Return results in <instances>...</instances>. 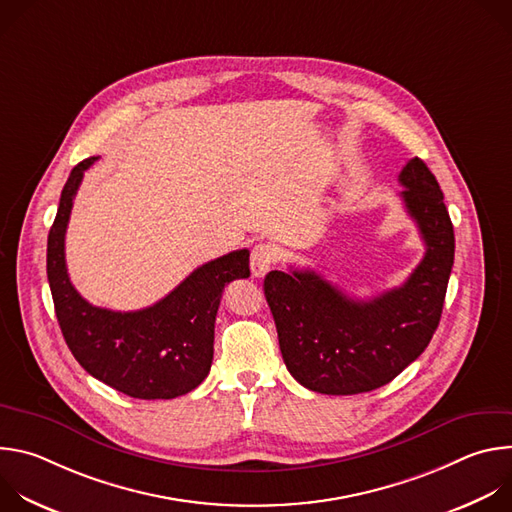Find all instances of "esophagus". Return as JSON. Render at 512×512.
<instances>
[{
    "label": "esophagus",
    "mask_w": 512,
    "mask_h": 512,
    "mask_svg": "<svg viewBox=\"0 0 512 512\" xmlns=\"http://www.w3.org/2000/svg\"><path fill=\"white\" fill-rule=\"evenodd\" d=\"M277 249L271 243H259L251 251V273L255 277H263L277 263Z\"/></svg>",
    "instance_id": "1"
}]
</instances>
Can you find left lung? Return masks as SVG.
Here are the masks:
<instances>
[{
    "label": "left lung",
    "mask_w": 512,
    "mask_h": 512,
    "mask_svg": "<svg viewBox=\"0 0 512 512\" xmlns=\"http://www.w3.org/2000/svg\"><path fill=\"white\" fill-rule=\"evenodd\" d=\"M399 182L425 245L403 285L373 300H352L312 269L265 275L283 362L310 391L356 395L391 383L440 324L456 247L444 192L419 158L405 164Z\"/></svg>",
    "instance_id": "obj_1"
}]
</instances>
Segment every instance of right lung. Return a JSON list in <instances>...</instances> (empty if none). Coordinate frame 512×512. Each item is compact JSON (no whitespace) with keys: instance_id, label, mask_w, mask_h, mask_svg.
Segmentation results:
<instances>
[{"instance_id":"obj_1","label":"right lung","mask_w":512,"mask_h":512,"mask_svg":"<svg viewBox=\"0 0 512 512\" xmlns=\"http://www.w3.org/2000/svg\"><path fill=\"white\" fill-rule=\"evenodd\" d=\"M97 158L72 168L48 233L46 273L62 336L81 367L135 399H174L196 389L212 364L214 320L223 289L249 277V251L239 249L194 269L150 308L113 312L89 304L70 283L64 235L72 200Z\"/></svg>"}]
</instances>
